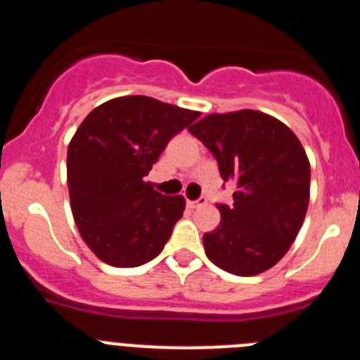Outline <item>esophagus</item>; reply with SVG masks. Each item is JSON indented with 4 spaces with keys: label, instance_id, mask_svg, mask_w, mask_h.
<instances>
[{
    "label": "esophagus",
    "instance_id": "esophagus-1",
    "mask_svg": "<svg viewBox=\"0 0 360 360\" xmlns=\"http://www.w3.org/2000/svg\"><path fill=\"white\" fill-rule=\"evenodd\" d=\"M187 209H191V211H193V209H198V207H202V205H205V198H200V200H187Z\"/></svg>",
    "mask_w": 360,
    "mask_h": 360
}]
</instances>
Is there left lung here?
<instances>
[{
  "label": "left lung",
  "instance_id": "obj_1",
  "mask_svg": "<svg viewBox=\"0 0 360 360\" xmlns=\"http://www.w3.org/2000/svg\"><path fill=\"white\" fill-rule=\"evenodd\" d=\"M236 182L232 205L218 203L219 225L203 234L207 257L234 276H256L288 252L310 200V162L288 126L263 111L211 113L191 126Z\"/></svg>",
  "mask_w": 360,
  "mask_h": 360
}]
</instances>
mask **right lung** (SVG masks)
I'll return each instance as SVG.
<instances>
[{"label": "right lung", "instance_id": "obj_1", "mask_svg": "<svg viewBox=\"0 0 360 360\" xmlns=\"http://www.w3.org/2000/svg\"><path fill=\"white\" fill-rule=\"evenodd\" d=\"M198 117L153 97L126 95L82 120L66 158L70 205L81 238L101 262L129 269L162 252L186 200L160 195L144 176L167 142Z\"/></svg>", "mask_w": 360, "mask_h": 360}]
</instances>
